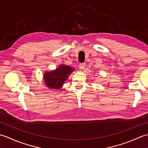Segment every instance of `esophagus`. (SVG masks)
Instances as JSON below:
<instances>
[{"instance_id": "34e87169", "label": "esophagus", "mask_w": 148, "mask_h": 148, "mask_svg": "<svg viewBox=\"0 0 148 148\" xmlns=\"http://www.w3.org/2000/svg\"><path fill=\"white\" fill-rule=\"evenodd\" d=\"M85 66H86V64H84V63H83V64H80L79 67L80 69H82V70H83V69H84V68H85Z\"/></svg>"}]
</instances>
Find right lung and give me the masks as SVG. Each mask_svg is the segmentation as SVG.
<instances>
[{"instance_id":"right-lung-1","label":"right lung","mask_w":148,"mask_h":148,"mask_svg":"<svg viewBox=\"0 0 148 148\" xmlns=\"http://www.w3.org/2000/svg\"><path fill=\"white\" fill-rule=\"evenodd\" d=\"M75 69L72 66L61 64L55 70L46 71L43 75L45 84L50 90H60Z\"/></svg>"}]
</instances>
